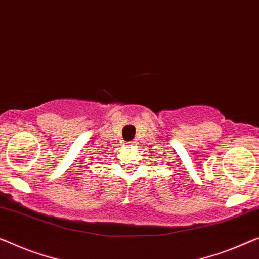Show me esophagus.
Masks as SVG:
<instances>
[{
    "mask_svg": "<svg viewBox=\"0 0 259 259\" xmlns=\"http://www.w3.org/2000/svg\"><path fill=\"white\" fill-rule=\"evenodd\" d=\"M129 144H130V145H135V144H136V141H133V142H129Z\"/></svg>",
    "mask_w": 259,
    "mask_h": 259,
    "instance_id": "obj_1",
    "label": "esophagus"
}]
</instances>
